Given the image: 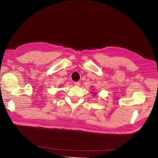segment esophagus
Returning <instances> with one entry per match:
<instances>
[{
  "mask_svg": "<svg viewBox=\"0 0 158 158\" xmlns=\"http://www.w3.org/2000/svg\"><path fill=\"white\" fill-rule=\"evenodd\" d=\"M80 84H81V83H80V82H79V81L74 82V85H76V86H80Z\"/></svg>",
  "mask_w": 158,
  "mask_h": 158,
  "instance_id": "esophagus-1",
  "label": "esophagus"
}]
</instances>
